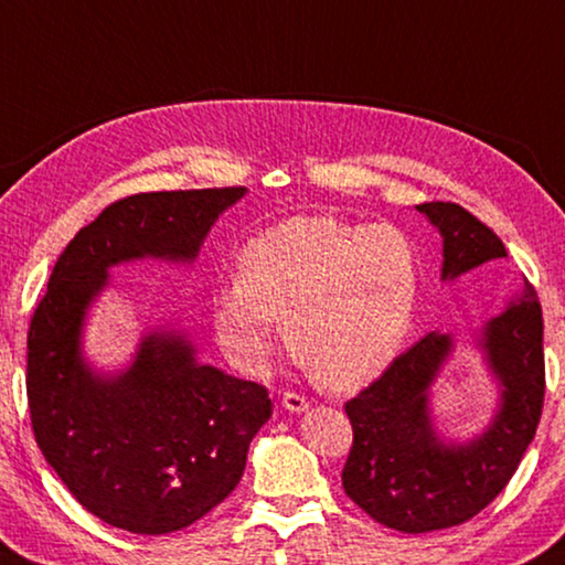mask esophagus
Masks as SVG:
<instances>
[{
  "label": "esophagus",
  "mask_w": 565,
  "mask_h": 565,
  "mask_svg": "<svg viewBox=\"0 0 565 565\" xmlns=\"http://www.w3.org/2000/svg\"><path fill=\"white\" fill-rule=\"evenodd\" d=\"M281 405L289 409V413H303V409H309V399L299 393H284Z\"/></svg>",
  "instance_id": "34e87169"
}]
</instances>
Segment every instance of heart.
Returning a JSON list of instances; mask_svg holds the SVG:
<instances>
[{
  "mask_svg": "<svg viewBox=\"0 0 565 565\" xmlns=\"http://www.w3.org/2000/svg\"><path fill=\"white\" fill-rule=\"evenodd\" d=\"M417 299L413 244L395 227L291 217L247 242L239 279L214 294L224 351L262 373L289 318L303 365L333 390L381 375L403 345Z\"/></svg>",
  "mask_w": 565,
  "mask_h": 565,
  "instance_id": "b5f03b06",
  "label": "heart"
}]
</instances>
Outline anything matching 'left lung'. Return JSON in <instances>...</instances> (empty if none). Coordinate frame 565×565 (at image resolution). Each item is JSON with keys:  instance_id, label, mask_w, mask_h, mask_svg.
I'll return each instance as SVG.
<instances>
[{"instance_id": "1", "label": "left lung", "mask_w": 565, "mask_h": 565, "mask_svg": "<svg viewBox=\"0 0 565 565\" xmlns=\"http://www.w3.org/2000/svg\"><path fill=\"white\" fill-rule=\"evenodd\" d=\"M417 210L443 234V281L507 256L504 242L459 204L425 202ZM479 348L501 393L489 427L469 443H447L429 415V387L455 351L447 333L419 338L345 403L353 447L343 489L377 524L405 533L465 524L514 477L546 390L543 316L529 281L481 328Z\"/></svg>"}]
</instances>
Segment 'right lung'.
<instances>
[{"mask_svg":"<svg viewBox=\"0 0 565 565\" xmlns=\"http://www.w3.org/2000/svg\"><path fill=\"white\" fill-rule=\"evenodd\" d=\"M247 188L142 192L113 202L61 252L26 338L34 437L90 514L132 533L194 524L239 484L254 435L271 417L264 385L194 358L180 331L142 335L132 363L96 373L81 331L110 266L198 259L220 214Z\"/></svg>","mask_w":565,"mask_h":565,"instance_id":"add662e5","label":"right lung"}]
</instances>
